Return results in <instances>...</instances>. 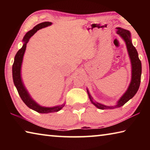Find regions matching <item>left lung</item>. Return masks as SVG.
Returning <instances> with one entry per match:
<instances>
[{"mask_svg":"<svg viewBox=\"0 0 150 150\" xmlns=\"http://www.w3.org/2000/svg\"><path fill=\"white\" fill-rule=\"evenodd\" d=\"M117 29V34L124 40L125 42L127 50H128L129 57H130L131 65H132V79L130 85L125 93L121 96V98L118 100L115 106H106L102 105V104L96 103L94 101L93 98L90 95L88 89L87 93L89 97L91 102L95 105L96 108L104 110V109H114L116 108H119L123 106L124 104L126 103L128 101L131 99L133 96L136 95L137 91L140 85L141 81V75H142V63L141 61L138 57V54L135 47L134 46L131 40V34L130 31L128 30L122 28H116Z\"/></svg>","mask_w":150,"mask_h":150,"instance_id":"1","label":"left lung"}]
</instances>
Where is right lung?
Instances as JSON below:
<instances>
[{
	"label": "right lung",
	"instance_id": "add662e5",
	"mask_svg": "<svg viewBox=\"0 0 150 150\" xmlns=\"http://www.w3.org/2000/svg\"><path fill=\"white\" fill-rule=\"evenodd\" d=\"M52 22H42V23L36 25V26L34 27V28L32 30H30L29 32L26 33L23 38L24 44L22 45L21 49H20L16 53V54L14 57V63L12 65V78H13L14 84L16 88L20 98H22V100L26 104V105L28 107L38 112L43 114L58 112L65 106V103L62 104V105L54 106V107H44V106L38 105L35 101L32 99V98L30 96V94L28 92L26 87H25L23 82H22L21 77V67L25 51H26L27 43L29 42L30 38L38 30L42 29L43 28L49 26L50 25H52Z\"/></svg>",
	"mask_w": 150,
	"mask_h": 150
}]
</instances>
